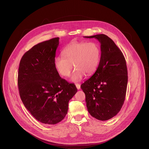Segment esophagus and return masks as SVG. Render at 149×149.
I'll return each instance as SVG.
<instances>
[{"mask_svg":"<svg viewBox=\"0 0 149 149\" xmlns=\"http://www.w3.org/2000/svg\"><path fill=\"white\" fill-rule=\"evenodd\" d=\"M76 88H77V89H79L80 88H81V85L79 84H76Z\"/></svg>","mask_w":149,"mask_h":149,"instance_id":"esophagus-1","label":"esophagus"}]
</instances>
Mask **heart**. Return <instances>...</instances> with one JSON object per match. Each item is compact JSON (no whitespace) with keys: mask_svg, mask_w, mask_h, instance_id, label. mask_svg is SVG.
Returning <instances> with one entry per match:
<instances>
[{"mask_svg":"<svg viewBox=\"0 0 149 149\" xmlns=\"http://www.w3.org/2000/svg\"><path fill=\"white\" fill-rule=\"evenodd\" d=\"M63 56L54 58L55 69L63 77L69 76L73 68V82L81 81L85 76L94 73L98 68L101 59V48L94 42H73L63 51Z\"/></svg>","mask_w":149,"mask_h":149,"instance_id":"heart-1","label":"heart"}]
</instances>
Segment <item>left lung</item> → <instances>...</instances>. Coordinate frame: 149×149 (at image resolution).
I'll return each mask as SVG.
<instances>
[{
	"instance_id": "left-lung-1",
	"label": "left lung",
	"mask_w": 149,
	"mask_h": 149,
	"mask_svg": "<svg viewBox=\"0 0 149 149\" xmlns=\"http://www.w3.org/2000/svg\"><path fill=\"white\" fill-rule=\"evenodd\" d=\"M95 38L101 44V59L95 73L81 88L85 94L88 112L100 120L115 116L125 99L128 83L127 63L123 53L107 36L100 34Z\"/></svg>"
}]
</instances>
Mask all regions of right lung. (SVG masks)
I'll use <instances>...</instances> for the list:
<instances>
[{
    "mask_svg": "<svg viewBox=\"0 0 149 149\" xmlns=\"http://www.w3.org/2000/svg\"><path fill=\"white\" fill-rule=\"evenodd\" d=\"M59 38L39 43L21 59L18 73L20 98L31 115L48 125L61 122L65 116L68 101L77 93L73 84L62 79L54 60Z\"/></svg>",
    "mask_w": 149,
    "mask_h": 149,
    "instance_id": "1",
    "label": "right lung"
}]
</instances>
